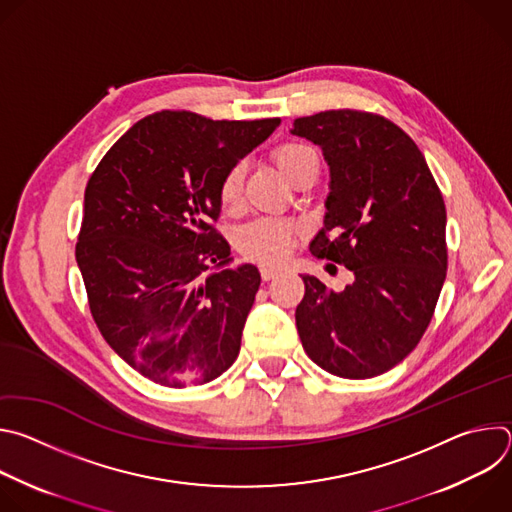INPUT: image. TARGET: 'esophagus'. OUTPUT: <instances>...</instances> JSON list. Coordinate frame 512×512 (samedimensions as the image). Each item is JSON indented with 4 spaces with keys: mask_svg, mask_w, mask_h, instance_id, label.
<instances>
[{
    "mask_svg": "<svg viewBox=\"0 0 512 512\" xmlns=\"http://www.w3.org/2000/svg\"><path fill=\"white\" fill-rule=\"evenodd\" d=\"M259 273H261V279L263 281H271V279H275V277H279L281 275V269H277V267H261L259 269Z\"/></svg>",
    "mask_w": 512,
    "mask_h": 512,
    "instance_id": "1",
    "label": "esophagus"
}]
</instances>
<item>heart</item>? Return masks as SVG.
I'll return each mask as SVG.
<instances>
[{
  "label": "heart",
  "mask_w": 512,
  "mask_h": 512,
  "mask_svg": "<svg viewBox=\"0 0 512 512\" xmlns=\"http://www.w3.org/2000/svg\"><path fill=\"white\" fill-rule=\"evenodd\" d=\"M273 160L281 174L294 182L310 166H318V156L304 143H283L273 152ZM245 170L241 164L231 166L218 184V198L225 208H235L241 200ZM298 239L294 223L283 218H257L237 231L235 245L239 253L259 263H281Z\"/></svg>",
  "instance_id": "b5f03b06"
}]
</instances>
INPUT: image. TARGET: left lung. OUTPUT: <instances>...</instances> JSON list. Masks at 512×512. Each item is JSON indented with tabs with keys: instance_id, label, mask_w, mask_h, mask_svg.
Returning a JSON list of instances; mask_svg holds the SVG:
<instances>
[{
	"instance_id": "left-lung-1",
	"label": "left lung",
	"mask_w": 512,
	"mask_h": 512,
	"mask_svg": "<svg viewBox=\"0 0 512 512\" xmlns=\"http://www.w3.org/2000/svg\"><path fill=\"white\" fill-rule=\"evenodd\" d=\"M330 166L312 255L344 265L342 291L304 275L296 326L308 356L342 379L391 371L421 340L446 279V204L415 141L383 115L332 109L294 121Z\"/></svg>"
}]
</instances>
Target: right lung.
Here are the masks:
<instances>
[{
  "label": "right lung",
  "mask_w": 512,
  "mask_h": 512,
  "mask_svg": "<svg viewBox=\"0 0 512 512\" xmlns=\"http://www.w3.org/2000/svg\"><path fill=\"white\" fill-rule=\"evenodd\" d=\"M279 123L160 111L91 174L77 263L99 332L145 379L204 385L237 360L261 275L251 263L227 269L231 247L212 225L218 184Z\"/></svg>",
  "instance_id": "1"
}]
</instances>
